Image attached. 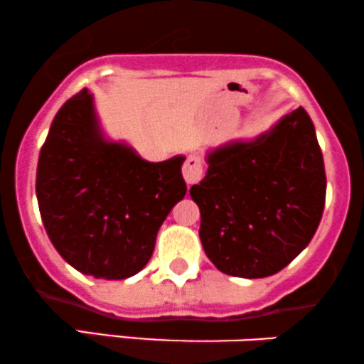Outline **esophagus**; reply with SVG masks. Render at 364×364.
I'll return each instance as SVG.
<instances>
[{"label": "esophagus", "mask_w": 364, "mask_h": 364, "mask_svg": "<svg viewBox=\"0 0 364 364\" xmlns=\"http://www.w3.org/2000/svg\"><path fill=\"white\" fill-rule=\"evenodd\" d=\"M203 176V164L198 154H191L186 157L185 166H183V178H185L186 185H195Z\"/></svg>", "instance_id": "1"}]
</instances>
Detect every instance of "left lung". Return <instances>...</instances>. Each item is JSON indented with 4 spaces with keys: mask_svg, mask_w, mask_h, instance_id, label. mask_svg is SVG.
<instances>
[{
    "mask_svg": "<svg viewBox=\"0 0 364 364\" xmlns=\"http://www.w3.org/2000/svg\"><path fill=\"white\" fill-rule=\"evenodd\" d=\"M207 174L190 195L200 208V240L220 272L277 274L311 241L325 207L323 156L303 107L257 139L207 154Z\"/></svg>",
    "mask_w": 364,
    "mask_h": 364,
    "instance_id": "8db88e82",
    "label": "left lung"
}]
</instances>
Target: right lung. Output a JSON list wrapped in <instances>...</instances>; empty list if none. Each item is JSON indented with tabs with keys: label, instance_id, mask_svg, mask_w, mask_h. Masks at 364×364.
Returning a JSON list of instances; mask_svg holds the SVG:
<instances>
[{
	"label": "right lung",
	"instance_id": "right-lung-1",
	"mask_svg": "<svg viewBox=\"0 0 364 364\" xmlns=\"http://www.w3.org/2000/svg\"><path fill=\"white\" fill-rule=\"evenodd\" d=\"M183 162V156L149 162L107 140L92 94L78 92L54 116L37 164V202L54 248L95 279L139 274L159 228L185 198Z\"/></svg>",
	"mask_w": 364,
	"mask_h": 364
}]
</instances>
